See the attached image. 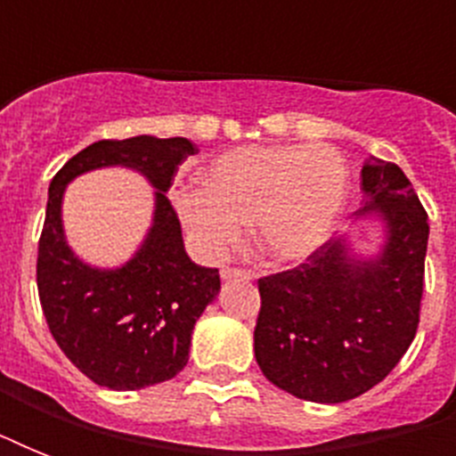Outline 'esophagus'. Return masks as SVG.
<instances>
[{
  "mask_svg": "<svg viewBox=\"0 0 456 456\" xmlns=\"http://www.w3.org/2000/svg\"><path fill=\"white\" fill-rule=\"evenodd\" d=\"M222 279H250L248 270H241V267H222Z\"/></svg>",
  "mask_w": 456,
  "mask_h": 456,
  "instance_id": "1",
  "label": "esophagus"
}]
</instances>
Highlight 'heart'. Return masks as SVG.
<instances>
[{"mask_svg": "<svg viewBox=\"0 0 456 456\" xmlns=\"http://www.w3.org/2000/svg\"><path fill=\"white\" fill-rule=\"evenodd\" d=\"M346 191V160L331 146H243L208 167L203 189H177L175 208L206 256H224L253 224L267 256L300 260L329 236Z\"/></svg>", "mask_w": 456, "mask_h": 456, "instance_id": "b5f03b06", "label": "heart"}]
</instances>
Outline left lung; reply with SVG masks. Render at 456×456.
<instances>
[{
    "label": "left lung",
    "mask_w": 456,
    "mask_h": 456,
    "mask_svg": "<svg viewBox=\"0 0 456 456\" xmlns=\"http://www.w3.org/2000/svg\"><path fill=\"white\" fill-rule=\"evenodd\" d=\"M362 189V215L379 213L386 224L379 260L360 263L331 239L298 267L257 279V364L277 388L310 403L374 388L419 329L428 215L395 163L369 158Z\"/></svg>",
    "instance_id": "obj_1"
}]
</instances>
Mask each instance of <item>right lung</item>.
I'll use <instances>...</instances> for the list:
<instances>
[{"mask_svg": "<svg viewBox=\"0 0 456 456\" xmlns=\"http://www.w3.org/2000/svg\"><path fill=\"white\" fill-rule=\"evenodd\" d=\"M199 151L184 137L102 139L75 153L49 184L37 248V291L46 326L68 360L110 390H139L177 376L189 362L196 319L220 291V272L191 263L165 191L179 165ZM127 164L157 186L154 227L120 271H94L67 248L60 199L82 171Z\"/></svg>", "mask_w": 456, "mask_h": 456, "instance_id": "obj_1", "label": "right lung"}]
</instances>
